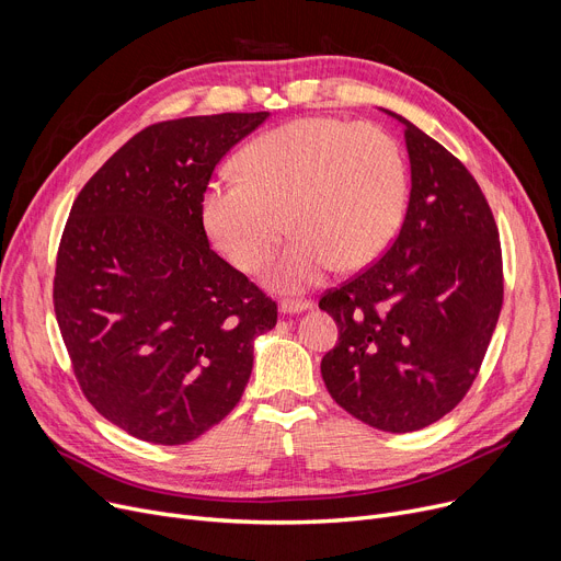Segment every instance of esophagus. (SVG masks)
<instances>
[{
    "label": "esophagus",
    "mask_w": 561,
    "mask_h": 561,
    "mask_svg": "<svg viewBox=\"0 0 561 561\" xmlns=\"http://www.w3.org/2000/svg\"><path fill=\"white\" fill-rule=\"evenodd\" d=\"M311 309V302L309 300H298V298H286L279 302V311L282 313H302Z\"/></svg>",
    "instance_id": "obj_1"
}]
</instances>
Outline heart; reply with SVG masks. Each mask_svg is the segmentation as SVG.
Here are the masks:
<instances>
[{"label":"heart","mask_w":561,"mask_h":561,"mask_svg":"<svg viewBox=\"0 0 561 561\" xmlns=\"http://www.w3.org/2000/svg\"><path fill=\"white\" fill-rule=\"evenodd\" d=\"M236 165L241 174L206 184L199 218L211 243L248 275L271 263L288 220L298 239L268 273L277 290L309 288L336 265L368 268L407 214V154L373 123L300 117L250 140Z\"/></svg>","instance_id":"heart-1"}]
</instances>
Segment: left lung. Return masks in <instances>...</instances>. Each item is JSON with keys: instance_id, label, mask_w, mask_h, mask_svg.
Returning <instances> with one entry per match:
<instances>
[{"instance_id": "8db88e82", "label": "left lung", "mask_w": 561, "mask_h": 561, "mask_svg": "<svg viewBox=\"0 0 561 561\" xmlns=\"http://www.w3.org/2000/svg\"><path fill=\"white\" fill-rule=\"evenodd\" d=\"M411 193L396 241L318 307L339 325L322 357L330 396L362 423L416 432L453 411L480 373L503 309V252L466 165L402 115Z\"/></svg>"}]
</instances>
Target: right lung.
I'll use <instances>...</instances> for the list:
<instances>
[{
	"instance_id": "add662e5",
	"label": "right lung",
	"mask_w": 561,
	"mask_h": 561,
	"mask_svg": "<svg viewBox=\"0 0 561 561\" xmlns=\"http://www.w3.org/2000/svg\"><path fill=\"white\" fill-rule=\"evenodd\" d=\"M268 111L145 127L77 195L56 254L54 311L100 414L182 446L239 404L254 339L277 305L211 248L199 199L220 159Z\"/></svg>"
}]
</instances>
